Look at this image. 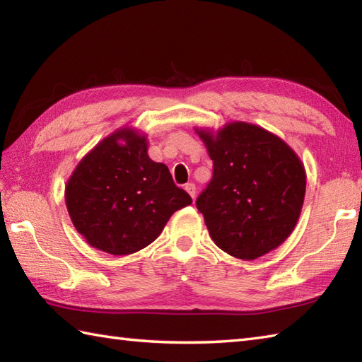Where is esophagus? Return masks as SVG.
<instances>
[{"label":"esophagus","mask_w":362,"mask_h":362,"mask_svg":"<svg viewBox=\"0 0 362 362\" xmlns=\"http://www.w3.org/2000/svg\"><path fill=\"white\" fill-rule=\"evenodd\" d=\"M185 191H187V193H188L191 197L194 199V196H196V185H194V183H187V185H185Z\"/></svg>","instance_id":"1"}]
</instances>
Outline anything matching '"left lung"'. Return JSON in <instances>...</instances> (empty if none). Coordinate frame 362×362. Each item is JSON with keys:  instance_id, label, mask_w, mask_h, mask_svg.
I'll return each mask as SVG.
<instances>
[{"instance_id": "8db88e82", "label": "left lung", "mask_w": 362, "mask_h": 362, "mask_svg": "<svg viewBox=\"0 0 362 362\" xmlns=\"http://www.w3.org/2000/svg\"><path fill=\"white\" fill-rule=\"evenodd\" d=\"M194 132L213 160V179L196 205L214 244L245 261L275 250L302 213V160L280 136L250 122Z\"/></svg>"}]
</instances>
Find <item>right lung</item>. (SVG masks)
I'll return each mask as SVG.
<instances>
[{
  "mask_svg": "<svg viewBox=\"0 0 362 362\" xmlns=\"http://www.w3.org/2000/svg\"><path fill=\"white\" fill-rule=\"evenodd\" d=\"M148 135L121 127L103 138L73 169L65 204L74 228L91 247L130 255L156 241L191 197L169 169L148 156Z\"/></svg>",
  "mask_w": 362,
  "mask_h": 362,
  "instance_id": "1",
  "label": "right lung"
}]
</instances>
